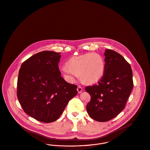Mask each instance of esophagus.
I'll use <instances>...</instances> for the list:
<instances>
[{
    "label": "esophagus",
    "instance_id": "obj_1",
    "mask_svg": "<svg viewBox=\"0 0 150 150\" xmlns=\"http://www.w3.org/2000/svg\"><path fill=\"white\" fill-rule=\"evenodd\" d=\"M77 90L79 93H81L82 92V91H83V88L81 87H80V86H78L77 88Z\"/></svg>",
    "mask_w": 150,
    "mask_h": 150
}]
</instances>
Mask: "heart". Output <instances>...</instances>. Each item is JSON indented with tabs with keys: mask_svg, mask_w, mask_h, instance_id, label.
Listing matches in <instances>:
<instances>
[{
	"mask_svg": "<svg viewBox=\"0 0 150 150\" xmlns=\"http://www.w3.org/2000/svg\"><path fill=\"white\" fill-rule=\"evenodd\" d=\"M61 69L64 78L74 82L80 76L81 81L86 84L97 82L105 71V61L97 53H88L71 57Z\"/></svg>",
	"mask_w": 150,
	"mask_h": 150,
	"instance_id": "1",
	"label": "heart"
}]
</instances>
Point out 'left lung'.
Listing matches in <instances>:
<instances>
[{"instance_id":"1","label":"left lung","mask_w":150,"mask_h":150,"mask_svg":"<svg viewBox=\"0 0 150 150\" xmlns=\"http://www.w3.org/2000/svg\"><path fill=\"white\" fill-rule=\"evenodd\" d=\"M105 71L98 83L87 86L91 100L86 106L90 116L98 122H107L124 109L133 88L130 64L119 53L106 50Z\"/></svg>"}]
</instances>
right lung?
Instances as JSON below:
<instances>
[{
	"label": "right lung",
	"instance_id": "obj_1",
	"mask_svg": "<svg viewBox=\"0 0 150 150\" xmlns=\"http://www.w3.org/2000/svg\"><path fill=\"white\" fill-rule=\"evenodd\" d=\"M60 54L48 50L37 53L24 61L19 70L17 98L27 115L41 122L56 120L77 94V86L60 76Z\"/></svg>",
	"mask_w": 150,
	"mask_h": 150
}]
</instances>
